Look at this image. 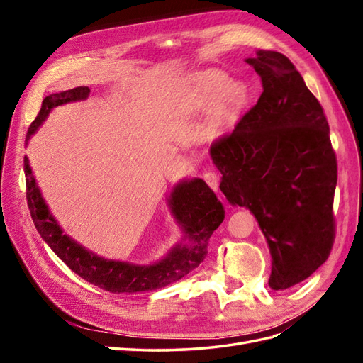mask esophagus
<instances>
[{
    "instance_id": "obj_1",
    "label": "esophagus",
    "mask_w": 363,
    "mask_h": 363,
    "mask_svg": "<svg viewBox=\"0 0 363 363\" xmlns=\"http://www.w3.org/2000/svg\"><path fill=\"white\" fill-rule=\"evenodd\" d=\"M203 179H204V182H206V184L208 186V188L213 189V191L218 189V177H216L215 172H212V171L206 172V174L203 175Z\"/></svg>"
}]
</instances>
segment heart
Returning a JSON list of instances; mask_svg holds the SVG:
<instances>
[{
  "instance_id": "b5f03b06",
  "label": "heart",
  "mask_w": 363,
  "mask_h": 363,
  "mask_svg": "<svg viewBox=\"0 0 363 363\" xmlns=\"http://www.w3.org/2000/svg\"><path fill=\"white\" fill-rule=\"evenodd\" d=\"M250 100V87L232 80L219 69L194 72L183 84V103L189 111H207L213 106L208 131L219 136L232 127Z\"/></svg>"
}]
</instances>
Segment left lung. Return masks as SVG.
<instances>
[{"mask_svg": "<svg viewBox=\"0 0 363 363\" xmlns=\"http://www.w3.org/2000/svg\"><path fill=\"white\" fill-rule=\"evenodd\" d=\"M245 62L263 92L232 133L213 142L211 157L228 203L257 219L271 252L268 284L283 291L330 255L337 164L323 107L291 60L259 50Z\"/></svg>", "mask_w": 363, "mask_h": 363, "instance_id": "left-lung-1", "label": "left lung"}]
</instances>
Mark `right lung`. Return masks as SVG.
Instances as JSON below:
<instances>
[{
	"label": "right lung",
	"instance_id": "add662e5",
	"mask_svg": "<svg viewBox=\"0 0 363 363\" xmlns=\"http://www.w3.org/2000/svg\"><path fill=\"white\" fill-rule=\"evenodd\" d=\"M89 92L87 86H79L43 98L36 119L28 127L26 145L54 107L83 101ZM24 172L27 203L40 238L77 276L113 294L155 291L180 280L204 260L208 238L224 221V207L218 201L213 191L201 179H186L175 184L168 196L171 213L182 230V239L171 247L168 255L148 265L106 259L96 256L63 233L45 200L42 199L27 156L24 157Z\"/></svg>",
	"mask_w": 363,
	"mask_h": 363
}]
</instances>
